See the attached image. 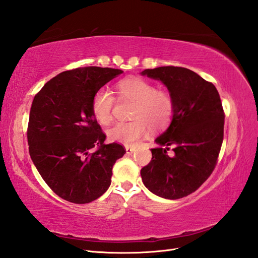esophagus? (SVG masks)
<instances>
[{
    "instance_id": "34e87169",
    "label": "esophagus",
    "mask_w": 258,
    "mask_h": 258,
    "mask_svg": "<svg viewBox=\"0 0 258 258\" xmlns=\"http://www.w3.org/2000/svg\"><path fill=\"white\" fill-rule=\"evenodd\" d=\"M135 151H136V148L130 147V146H126V153H127L128 155H131Z\"/></svg>"
}]
</instances>
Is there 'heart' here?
<instances>
[{"label": "heart", "instance_id": "heart-1", "mask_svg": "<svg viewBox=\"0 0 258 258\" xmlns=\"http://www.w3.org/2000/svg\"><path fill=\"white\" fill-rule=\"evenodd\" d=\"M119 99L134 101L135 105L128 122H116L107 130L111 141L126 145H135L144 138L150 128L154 131L165 129L172 120L174 114V100L170 92L156 89L155 86L140 77L131 76L121 80L116 86ZM115 99L112 93L98 89L91 100V112L95 118L102 124L112 119Z\"/></svg>", "mask_w": 258, "mask_h": 258}]
</instances>
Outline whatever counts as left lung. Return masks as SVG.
<instances>
[{
	"instance_id": "1",
	"label": "left lung",
	"mask_w": 258,
	"mask_h": 258,
	"mask_svg": "<svg viewBox=\"0 0 258 258\" xmlns=\"http://www.w3.org/2000/svg\"><path fill=\"white\" fill-rule=\"evenodd\" d=\"M147 75L165 84L174 100L170 127L155 140L152 160L141 169L144 185L166 199L196 191L212 174L224 139L225 113L215 86L181 67L146 69ZM166 146V148H163ZM173 146L175 155H167Z\"/></svg>"
}]
</instances>
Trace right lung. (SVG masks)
Listing matches in <instances>:
<instances>
[{"label":"right lung","instance_id":"1","mask_svg":"<svg viewBox=\"0 0 258 258\" xmlns=\"http://www.w3.org/2000/svg\"><path fill=\"white\" fill-rule=\"evenodd\" d=\"M121 73L99 67L69 70L33 99L29 153L45 183L62 199L83 205L102 196L116 160L126 154L122 145L104 142L106 136L91 112L95 92Z\"/></svg>","mask_w":258,"mask_h":258}]
</instances>
